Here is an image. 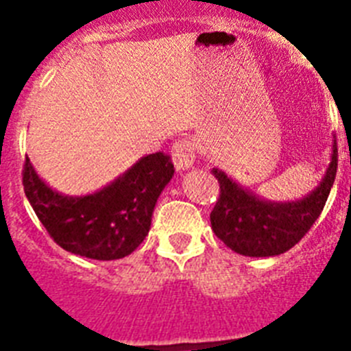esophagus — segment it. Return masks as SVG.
Wrapping results in <instances>:
<instances>
[{"label": "esophagus", "mask_w": 351, "mask_h": 351, "mask_svg": "<svg viewBox=\"0 0 351 351\" xmlns=\"http://www.w3.org/2000/svg\"><path fill=\"white\" fill-rule=\"evenodd\" d=\"M171 158H173V164L178 171L189 169L193 164H195V143L189 140V138H180L173 143L171 147Z\"/></svg>", "instance_id": "esophagus-1"}]
</instances>
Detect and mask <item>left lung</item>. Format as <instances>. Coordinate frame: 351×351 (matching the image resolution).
<instances>
[{"mask_svg": "<svg viewBox=\"0 0 351 351\" xmlns=\"http://www.w3.org/2000/svg\"><path fill=\"white\" fill-rule=\"evenodd\" d=\"M220 195L211 211V228L228 247L245 256H273L291 250L324 209L337 175V145L317 189L295 202H267L233 182L224 171H211Z\"/></svg>", "mask_w": 351, "mask_h": 351, "instance_id": "left-lung-1", "label": "left lung"}]
</instances>
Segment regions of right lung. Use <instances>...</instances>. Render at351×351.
Here are the masks:
<instances>
[{"instance_id":"add662e5","label":"right lung","mask_w":351,"mask_h":351,"mask_svg":"<svg viewBox=\"0 0 351 351\" xmlns=\"http://www.w3.org/2000/svg\"><path fill=\"white\" fill-rule=\"evenodd\" d=\"M173 175L169 154L153 153L100 191L67 197L47 186L27 156L23 189L58 245L95 261H117L131 255L147 237L156 200Z\"/></svg>"}]
</instances>
